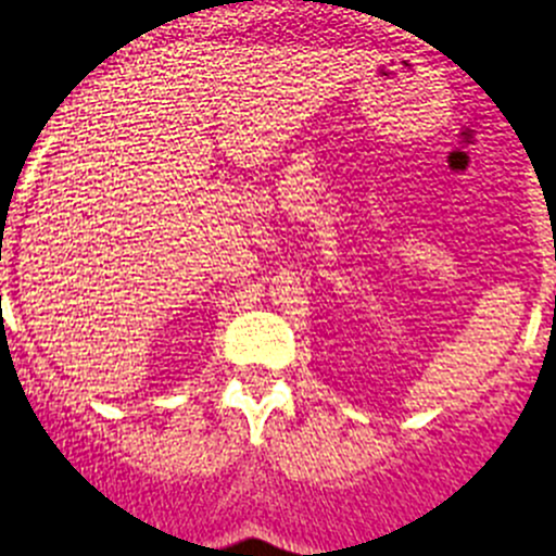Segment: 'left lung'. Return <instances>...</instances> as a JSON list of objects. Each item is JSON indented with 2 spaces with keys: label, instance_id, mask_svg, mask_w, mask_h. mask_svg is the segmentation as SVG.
<instances>
[{
  "label": "left lung",
  "instance_id": "8db88e82",
  "mask_svg": "<svg viewBox=\"0 0 556 556\" xmlns=\"http://www.w3.org/2000/svg\"><path fill=\"white\" fill-rule=\"evenodd\" d=\"M554 307H556V299H554Z\"/></svg>",
  "mask_w": 556,
  "mask_h": 556
}]
</instances>
